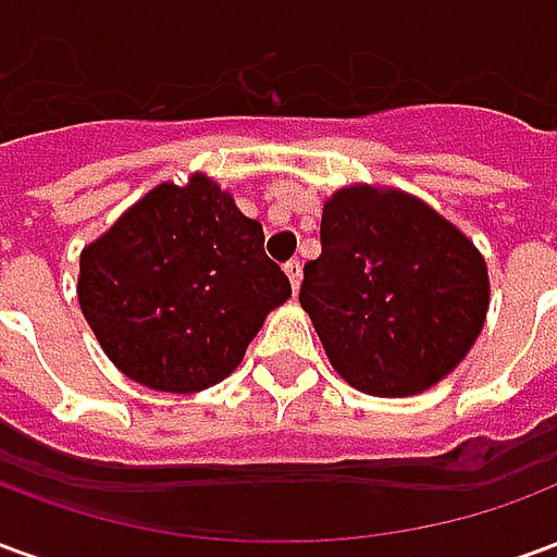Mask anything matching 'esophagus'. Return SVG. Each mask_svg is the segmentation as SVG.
<instances>
[{"label":"esophagus","mask_w":557,"mask_h":557,"mask_svg":"<svg viewBox=\"0 0 557 557\" xmlns=\"http://www.w3.org/2000/svg\"><path fill=\"white\" fill-rule=\"evenodd\" d=\"M283 271H286V277H289V283H292V289L298 292V286H301V262H298V259H289V262H286V265H283Z\"/></svg>","instance_id":"esophagus-1"}]
</instances>
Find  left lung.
Returning a JSON list of instances; mask_svg holds the SVG:
<instances>
[{
    "mask_svg": "<svg viewBox=\"0 0 557 557\" xmlns=\"http://www.w3.org/2000/svg\"><path fill=\"white\" fill-rule=\"evenodd\" d=\"M301 307L349 385L411 397L454 373L490 310L474 244L418 196L351 184L322 208Z\"/></svg>",
    "mask_w": 557,
    "mask_h": 557,
    "instance_id": "left-lung-1",
    "label": "left lung"
}]
</instances>
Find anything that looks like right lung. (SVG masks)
I'll list each match as a JSON object with an SVG mask.
<instances>
[{
  "mask_svg": "<svg viewBox=\"0 0 557 557\" xmlns=\"http://www.w3.org/2000/svg\"><path fill=\"white\" fill-rule=\"evenodd\" d=\"M289 295L262 223L202 172L158 184L79 253V310L107 358L151 391L223 382Z\"/></svg>",
  "mask_w": 557,
  "mask_h": 557,
  "instance_id": "right-lung-1",
  "label": "right lung"
}]
</instances>
